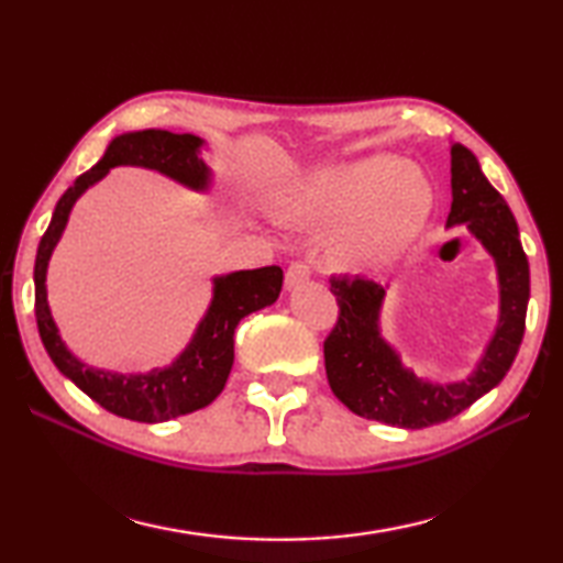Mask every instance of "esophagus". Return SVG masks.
Here are the masks:
<instances>
[{
	"instance_id": "34e87169",
	"label": "esophagus",
	"mask_w": 563,
	"mask_h": 563,
	"mask_svg": "<svg viewBox=\"0 0 563 563\" xmlns=\"http://www.w3.org/2000/svg\"><path fill=\"white\" fill-rule=\"evenodd\" d=\"M310 280V268L302 261L290 263L288 273H285V290H295Z\"/></svg>"
}]
</instances>
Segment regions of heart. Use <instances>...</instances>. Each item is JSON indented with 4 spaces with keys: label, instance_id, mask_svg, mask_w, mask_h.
Returning a JSON list of instances; mask_svg holds the SVG:
<instances>
[{
    "label": "heart",
    "instance_id": "heart-1",
    "mask_svg": "<svg viewBox=\"0 0 563 563\" xmlns=\"http://www.w3.org/2000/svg\"><path fill=\"white\" fill-rule=\"evenodd\" d=\"M432 186L415 164L383 156L312 168L280 190L285 218L338 221L332 247L345 268H373L405 253L432 213Z\"/></svg>",
    "mask_w": 563,
    "mask_h": 563
}]
</instances>
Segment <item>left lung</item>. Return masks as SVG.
<instances>
[{"mask_svg": "<svg viewBox=\"0 0 563 563\" xmlns=\"http://www.w3.org/2000/svg\"><path fill=\"white\" fill-rule=\"evenodd\" d=\"M452 211L446 228L464 225L497 268L499 316L492 338L466 377L452 383L417 377L383 335L389 285L369 278H332L340 305L335 330L325 340V373L332 393L350 412L377 422L422 430L464 412L507 377L517 357L529 305V261L507 201L470 148L452 144Z\"/></svg>", "mask_w": 563, "mask_h": 563, "instance_id": "obj_1", "label": "left lung"}]
</instances>
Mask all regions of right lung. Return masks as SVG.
I'll return each instance as SVG.
<instances>
[{"label": "right lung", "instance_id": "obj_1", "mask_svg": "<svg viewBox=\"0 0 563 563\" xmlns=\"http://www.w3.org/2000/svg\"><path fill=\"white\" fill-rule=\"evenodd\" d=\"M206 141L194 133H170L164 129L126 131L111 139L97 166L74 180L59 198L52 223L40 241L34 263V312L36 328L49 352L52 362L64 377L99 402L109 412L133 419V422H168L180 415L203 409L223 393L233 367V332L245 316L263 310L278 300L283 288V271L278 265L255 271H235L216 275L208 310L190 335L188 345L166 367L148 373H113L81 362L66 347L46 300V271L54 247L59 245L64 228L69 223L74 203L91 186L117 166H139L158 170L176 184L196 194H208L213 186V168L203 161Z\"/></svg>", "mask_w": 563, "mask_h": 563}]
</instances>
